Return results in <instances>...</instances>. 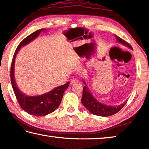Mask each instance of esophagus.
<instances>
[{"instance_id": "34e87169", "label": "esophagus", "mask_w": 149, "mask_h": 149, "mask_svg": "<svg viewBox=\"0 0 149 149\" xmlns=\"http://www.w3.org/2000/svg\"><path fill=\"white\" fill-rule=\"evenodd\" d=\"M78 81H79V80L77 79V78H73V79H71L70 84H75V83H77V82H78Z\"/></svg>"}]
</instances>
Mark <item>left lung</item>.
Masks as SVG:
<instances>
[{
	"label": "left lung",
	"instance_id": "obj_1",
	"mask_svg": "<svg viewBox=\"0 0 149 149\" xmlns=\"http://www.w3.org/2000/svg\"><path fill=\"white\" fill-rule=\"evenodd\" d=\"M115 36L116 38L118 43L121 44L122 45L127 46V48L133 49L132 46L129 43H127L126 41H125L124 40L121 39V38L116 36V35H115ZM83 82L85 84V86L83 88L81 103L84 107L92 114L101 117L111 116V115H113L119 112L127 103V100H126L122 104L117 106H111L103 104V103H100V101L97 100L93 96L84 80H83Z\"/></svg>",
	"mask_w": 149,
	"mask_h": 149
}]
</instances>
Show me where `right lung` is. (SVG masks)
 <instances>
[{"label":"right lung","instance_id":"obj_1","mask_svg":"<svg viewBox=\"0 0 149 149\" xmlns=\"http://www.w3.org/2000/svg\"><path fill=\"white\" fill-rule=\"evenodd\" d=\"M46 30L45 28L36 30V32H33L32 34L25 38L16 48L11 64V84L18 102L24 111L34 116H45L54 112L60 105L62 100L63 93L70 85V82H67L63 86L56 87L52 91L47 92L46 93L35 96L28 95L22 93L16 85L15 79V63L16 54L22 46L29 44L39 36L40 33L42 31L45 32Z\"/></svg>","mask_w":149,"mask_h":149}]
</instances>
